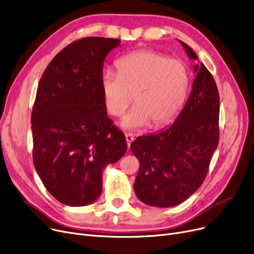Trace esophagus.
Segmentation results:
<instances>
[{"label":"esophagus","mask_w":254,"mask_h":254,"mask_svg":"<svg viewBox=\"0 0 254 254\" xmlns=\"http://www.w3.org/2000/svg\"><path fill=\"white\" fill-rule=\"evenodd\" d=\"M125 137H126V141H127V146H128V148H129V147H130V144H131V142L134 140V137L132 136L131 134H129V133H128V134H126V135H125Z\"/></svg>","instance_id":"1"}]
</instances>
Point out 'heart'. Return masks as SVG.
I'll return each mask as SVG.
<instances>
[{
	"mask_svg": "<svg viewBox=\"0 0 254 254\" xmlns=\"http://www.w3.org/2000/svg\"><path fill=\"white\" fill-rule=\"evenodd\" d=\"M117 68L118 74L105 72L101 87L106 111L115 117L122 116L134 97L135 106L121 121V127L136 131L173 122L189 88V72L182 62L141 50L123 57Z\"/></svg>",
	"mask_w": 254,
	"mask_h": 254,
	"instance_id": "b5f03b06",
	"label": "heart"
}]
</instances>
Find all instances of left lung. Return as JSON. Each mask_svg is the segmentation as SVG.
Wrapping results in <instances>:
<instances>
[{
	"instance_id": "left-lung-1",
	"label": "left lung",
	"mask_w": 254,
	"mask_h": 254,
	"mask_svg": "<svg viewBox=\"0 0 254 254\" xmlns=\"http://www.w3.org/2000/svg\"><path fill=\"white\" fill-rule=\"evenodd\" d=\"M190 60L198 59L179 40ZM195 78L182 112L157 133L138 136L131 151L139 161L134 191L140 201L170 208L190 197L206 179L219 140V94L202 63L193 67Z\"/></svg>"
}]
</instances>
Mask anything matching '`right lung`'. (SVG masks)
Wrapping results in <instances>:
<instances>
[{"instance_id": "right-lung-1", "label": "right lung", "mask_w": 254, "mask_h": 254, "mask_svg": "<svg viewBox=\"0 0 254 254\" xmlns=\"http://www.w3.org/2000/svg\"><path fill=\"white\" fill-rule=\"evenodd\" d=\"M120 39L87 37L48 64L32 112L33 160L47 191L70 207L88 206L102 191V173L127 151L107 118L101 87L106 56Z\"/></svg>"}]
</instances>
